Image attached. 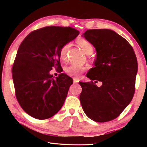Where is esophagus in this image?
<instances>
[{"label": "esophagus", "mask_w": 147, "mask_h": 147, "mask_svg": "<svg viewBox=\"0 0 147 147\" xmlns=\"http://www.w3.org/2000/svg\"><path fill=\"white\" fill-rule=\"evenodd\" d=\"M73 82H74V84H78V80L76 78H74Z\"/></svg>", "instance_id": "obj_1"}]
</instances>
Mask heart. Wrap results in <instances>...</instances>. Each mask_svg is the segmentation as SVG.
I'll list each match as a JSON object with an SVG mask.
<instances>
[{"label": "heart", "mask_w": 147, "mask_h": 147, "mask_svg": "<svg viewBox=\"0 0 147 147\" xmlns=\"http://www.w3.org/2000/svg\"><path fill=\"white\" fill-rule=\"evenodd\" d=\"M78 43L86 54L93 53V47L90 42L82 39L78 40ZM70 46V43H66L61 47L60 51H59V56H60L61 60L65 61L67 58V53ZM85 70L86 68L84 67L76 64H72L65 68L66 73L70 76L74 77L75 78H80Z\"/></svg>", "instance_id": "obj_1"}]
</instances>
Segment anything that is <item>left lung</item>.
<instances>
[{"instance_id":"left-lung-1","label":"left lung","mask_w":147,"mask_h":147,"mask_svg":"<svg viewBox=\"0 0 147 147\" xmlns=\"http://www.w3.org/2000/svg\"><path fill=\"white\" fill-rule=\"evenodd\" d=\"M96 51L94 67L87 76L102 82H79L82 88L80 100L89 119L98 123L113 120L132 98L138 61L132 47L120 35L109 29L88 30L83 34ZM96 82V81H95Z\"/></svg>"}]
</instances>
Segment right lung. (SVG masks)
Returning a JSON list of instances; mask_svg holds the SVG:
<instances>
[{
    "mask_svg": "<svg viewBox=\"0 0 147 147\" xmlns=\"http://www.w3.org/2000/svg\"><path fill=\"white\" fill-rule=\"evenodd\" d=\"M79 33L69 26H47L32 32L20 45L12 76L17 100L32 117L49 119L63 105L73 79L64 73L54 78L49 72L61 68L60 49Z\"/></svg>",
    "mask_w": 147,
    "mask_h": 147,
    "instance_id": "obj_1",
    "label": "right lung"
}]
</instances>
